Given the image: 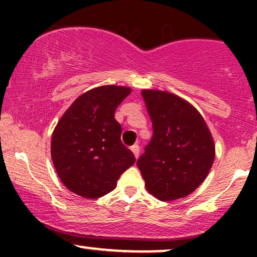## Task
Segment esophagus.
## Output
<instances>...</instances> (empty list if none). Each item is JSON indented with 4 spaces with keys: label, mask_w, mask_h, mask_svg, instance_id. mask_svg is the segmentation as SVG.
I'll return each instance as SVG.
<instances>
[{
    "label": "esophagus",
    "mask_w": 257,
    "mask_h": 257,
    "mask_svg": "<svg viewBox=\"0 0 257 257\" xmlns=\"http://www.w3.org/2000/svg\"><path fill=\"white\" fill-rule=\"evenodd\" d=\"M131 150L133 151V153H134L135 158L139 157V153H140V147H139V145H133L131 147Z\"/></svg>",
    "instance_id": "34e87169"
}]
</instances>
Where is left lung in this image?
Masks as SVG:
<instances>
[{
  "label": "left lung",
  "mask_w": 257,
  "mask_h": 257,
  "mask_svg": "<svg viewBox=\"0 0 257 257\" xmlns=\"http://www.w3.org/2000/svg\"><path fill=\"white\" fill-rule=\"evenodd\" d=\"M153 137L137 166L146 190L163 202L184 198L204 181L215 158L213 137L190 102L168 91H141Z\"/></svg>",
  "instance_id": "left-lung-1"
}]
</instances>
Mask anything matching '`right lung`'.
<instances>
[{"mask_svg": "<svg viewBox=\"0 0 257 257\" xmlns=\"http://www.w3.org/2000/svg\"><path fill=\"white\" fill-rule=\"evenodd\" d=\"M132 89L102 85L85 91L67 108L52 137L53 163L63 184L84 198H99L116 187L135 163L120 141L114 112Z\"/></svg>", "mask_w": 257, "mask_h": 257, "instance_id": "obj_1", "label": "right lung"}]
</instances>
